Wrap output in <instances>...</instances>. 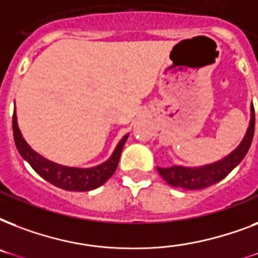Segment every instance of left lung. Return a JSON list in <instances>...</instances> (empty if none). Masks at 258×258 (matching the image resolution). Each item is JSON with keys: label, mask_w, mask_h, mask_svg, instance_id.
<instances>
[{"label": "left lung", "mask_w": 258, "mask_h": 258, "mask_svg": "<svg viewBox=\"0 0 258 258\" xmlns=\"http://www.w3.org/2000/svg\"><path fill=\"white\" fill-rule=\"evenodd\" d=\"M253 135H254V108L252 105L248 130L242 141L240 142V145L226 157L204 166H194V167L178 165L171 166V167H158L157 166V170L162 178L174 187L186 188V190H200V188L209 187L220 182L221 179H224L229 172L240 165L252 145Z\"/></svg>", "instance_id": "8db88e82"}]
</instances>
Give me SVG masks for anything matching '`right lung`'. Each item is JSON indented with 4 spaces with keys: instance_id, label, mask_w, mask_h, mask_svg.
Masks as SVG:
<instances>
[{
    "instance_id": "1",
    "label": "right lung",
    "mask_w": 258,
    "mask_h": 258,
    "mask_svg": "<svg viewBox=\"0 0 258 258\" xmlns=\"http://www.w3.org/2000/svg\"><path fill=\"white\" fill-rule=\"evenodd\" d=\"M130 134H125L116 145L111 157L100 165L93 167H71V166L58 165L56 162L46 159L42 155L34 151L28 142L24 139L21 130L18 127L17 113L14 108L13 113V137L18 153L25 159L34 171L49 183L56 187L68 191H89L97 188L112 176L120 159L121 150L124 147Z\"/></svg>"
}]
</instances>
